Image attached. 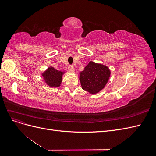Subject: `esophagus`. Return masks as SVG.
<instances>
[{"instance_id": "34e87169", "label": "esophagus", "mask_w": 156, "mask_h": 156, "mask_svg": "<svg viewBox=\"0 0 156 156\" xmlns=\"http://www.w3.org/2000/svg\"><path fill=\"white\" fill-rule=\"evenodd\" d=\"M68 70H69V72H72V73L74 72V71H75L74 67L73 66H72V65H69V66H68Z\"/></svg>"}]
</instances>
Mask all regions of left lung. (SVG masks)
Masks as SVG:
<instances>
[{
	"instance_id": "obj_1",
	"label": "left lung",
	"mask_w": 156,
	"mask_h": 156,
	"mask_svg": "<svg viewBox=\"0 0 156 156\" xmlns=\"http://www.w3.org/2000/svg\"><path fill=\"white\" fill-rule=\"evenodd\" d=\"M109 69L101 64L90 62L80 73L82 88L92 94H96L105 87L110 77Z\"/></svg>"
}]
</instances>
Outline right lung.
<instances>
[{
	"label": "right lung",
	"instance_id": "add662e5",
	"mask_svg": "<svg viewBox=\"0 0 156 156\" xmlns=\"http://www.w3.org/2000/svg\"><path fill=\"white\" fill-rule=\"evenodd\" d=\"M62 74L63 72L61 71L56 70L53 67H50L44 73H42V76L49 87H57L60 85L62 82Z\"/></svg>",
	"mask_w": 156,
	"mask_h": 156
}]
</instances>
